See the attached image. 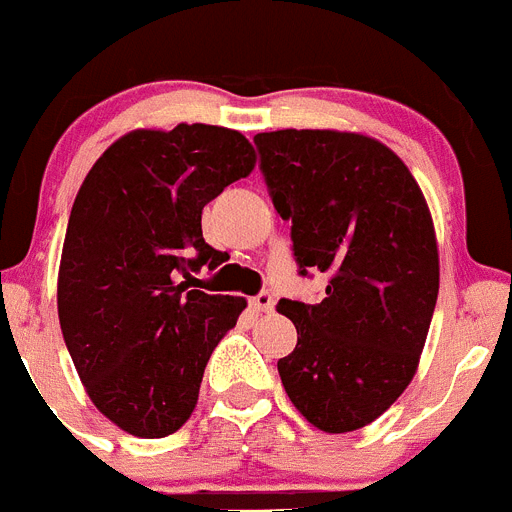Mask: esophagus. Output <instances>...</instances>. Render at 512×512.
<instances>
[{"instance_id": "esophagus-1", "label": "esophagus", "mask_w": 512, "mask_h": 512, "mask_svg": "<svg viewBox=\"0 0 512 512\" xmlns=\"http://www.w3.org/2000/svg\"><path fill=\"white\" fill-rule=\"evenodd\" d=\"M251 307L256 312H271L274 310V295H269V292H261V295L253 297Z\"/></svg>"}]
</instances>
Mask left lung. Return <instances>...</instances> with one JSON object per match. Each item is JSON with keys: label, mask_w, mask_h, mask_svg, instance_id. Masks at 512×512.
Listing matches in <instances>:
<instances>
[{"label": "left lung", "mask_w": 512, "mask_h": 512, "mask_svg": "<svg viewBox=\"0 0 512 512\" xmlns=\"http://www.w3.org/2000/svg\"><path fill=\"white\" fill-rule=\"evenodd\" d=\"M253 140L302 274H328L320 302L277 305L297 328L295 351L277 364L284 392L318 431H359L418 372L438 297L431 210L377 138L289 128Z\"/></svg>", "instance_id": "1"}]
</instances>
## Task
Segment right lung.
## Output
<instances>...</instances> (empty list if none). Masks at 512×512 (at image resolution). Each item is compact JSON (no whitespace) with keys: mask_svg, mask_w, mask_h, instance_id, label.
Here are the masks:
<instances>
[{"mask_svg":"<svg viewBox=\"0 0 512 512\" xmlns=\"http://www.w3.org/2000/svg\"><path fill=\"white\" fill-rule=\"evenodd\" d=\"M253 166L238 130L179 122L125 133L81 182L58 320L89 400L130 436L164 438L187 423L212 351L246 310V297L207 295L189 279L223 264L202 238V207Z\"/></svg>","mask_w":512,"mask_h":512,"instance_id":"1","label":"right lung"}]
</instances>
